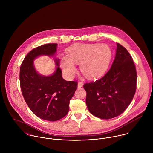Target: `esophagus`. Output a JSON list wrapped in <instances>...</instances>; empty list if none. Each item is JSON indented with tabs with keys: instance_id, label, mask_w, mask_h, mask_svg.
<instances>
[{
	"instance_id": "1",
	"label": "esophagus",
	"mask_w": 153,
	"mask_h": 153,
	"mask_svg": "<svg viewBox=\"0 0 153 153\" xmlns=\"http://www.w3.org/2000/svg\"><path fill=\"white\" fill-rule=\"evenodd\" d=\"M83 85V83L82 82H78V84H77V87L79 88H81V87H82Z\"/></svg>"
}]
</instances>
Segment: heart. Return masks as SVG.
I'll use <instances>...</instances> for the list:
<instances>
[{
    "instance_id": "1",
    "label": "heart",
    "mask_w": 153,
    "mask_h": 153,
    "mask_svg": "<svg viewBox=\"0 0 153 153\" xmlns=\"http://www.w3.org/2000/svg\"><path fill=\"white\" fill-rule=\"evenodd\" d=\"M67 56H62L60 67L67 77H72L76 72L74 64L80 65L82 74L94 79L103 76L108 70L112 59V51L106 44L76 43L67 50Z\"/></svg>"
}]
</instances>
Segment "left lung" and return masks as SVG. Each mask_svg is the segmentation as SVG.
I'll return each instance as SVG.
<instances>
[{"label":"left lung","instance_id":"obj_1","mask_svg":"<svg viewBox=\"0 0 153 153\" xmlns=\"http://www.w3.org/2000/svg\"><path fill=\"white\" fill-rule=\"evenodd\" d=\"M136 83L133 58L125 47L117 43L116 57L110 70L101 79L83 85L88 110L102 119L119 116L132 101Z\"/></svg>","mask_w":153,"mask_h":153}]
</instances>
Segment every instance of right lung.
Masks as SVG:
<instances>
[{"label":"right lung","mask_w":153,"mask_h":153,"mask_svg":"<svg viewBox=\"0 0 153 153\" xmlns=\"http://www.w3.org/2000/svg\"><path fill=\"white\" fill-rule=\"evenodd\" d=\"M57 45L47 43L34 48L20 68V88L27 105L36 116L49 121L58 120L67 114L70 101L77 88V82L63 79L59 59H54L57 67L51 76H42L35 70L33 60L42 55L53 56Z\"/></svg>","instance_id":"obj_1"}]
</instances>
